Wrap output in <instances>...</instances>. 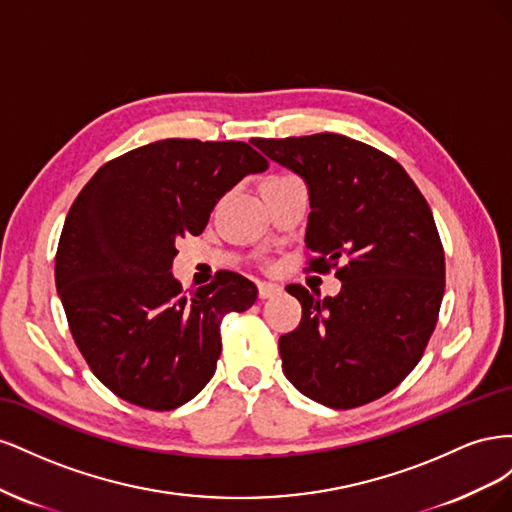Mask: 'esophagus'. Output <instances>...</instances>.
Returning a JSON list of instances; mask_svg holds the SVG:
<instances>
[{
	"label": "esophagus",
	"mask_w": 512,
	"mask_h": 512,
	"mask_svg": "<svg viewBox=\"0 0 512 512\" xmlns=\"http://www.w3.org/2000/svg\"><path fill=\"white\" fill-rule=\"evenodd\" d=\"M282 292H284V288L280 284H273V282H260L258 284V299H273Z\"/></svg>",
	"instance_id": "esophagus-1"
}]
</instances>
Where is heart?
I'll list each match as a JSON object with an SVG mask.
<instances>
[{
	"mask_svg": "<svg viewBox=\"0 0 512 512\" xmlns=\"http://www.w3.org/2000/svg\"><path fill=\"white\" fill-rule=\"evenodd\" d=\"M273 179H282V177H273Z\"/></svg>",
	"mask_w": 512,
	"mask_h": 512,
	"instance_id": "obj_1",
	"label": "heart"
}]
</instances>
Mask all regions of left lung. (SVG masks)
<instances>
[{"label":"left lung","mask_w":512,"mask_h":512,"mask_svg":"<svg viewBox=\"0 0 512 512\" xmlns=\"http://www.w3.org/2000/svg\"><path fill=\"white\" fill-rule=\"evenodd\" d=\"M309 188L307 271L342 280L337 297L286 290L301 324L280 337L286 378L322 406L369 404L421 361L444 294V247L431 209L397 160L354 138H252Z\"/></svg>","instance_id":"obj_1"}]
</instances>
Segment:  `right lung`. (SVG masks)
Instances as JSON below:
<instances>
[{"label":"right lung","mask_w":512,"mask_h":512,"mask_svg":"<svg viewBox=\"0 0 512 512\" xmlns=\"http://www.w3.org/2000/svg\"><path fill=\"white\" fill-rule=\"evenodd\" d=\"M269 162L241 141L166 138L106 162L72 203L55 256L68 327L94 376L128 404L175 410L203 391L226 314L256 286L235 271L188 294L177 241L205 230L215 203Z\"/></svg>","instance_id":"1"}]
</instances>
